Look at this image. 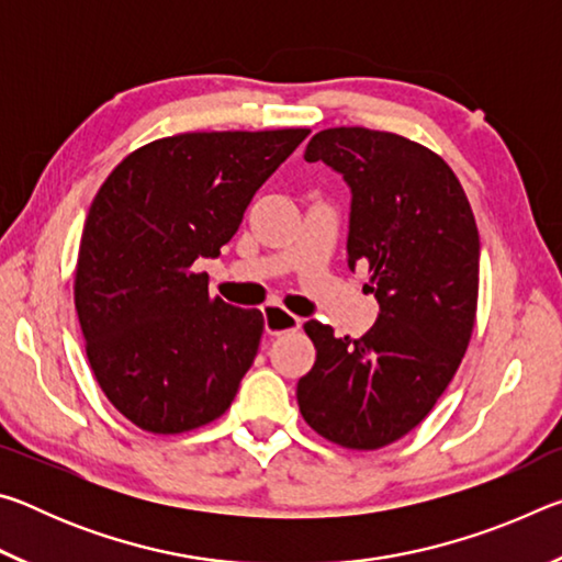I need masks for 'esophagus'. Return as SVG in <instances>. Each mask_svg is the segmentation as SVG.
Here are the masks:
<instances>
[{
  "instance_id": "esophagus-1",
  "label": "esophagus",
  "mask_w": 562,
  "mask_h": 562,
  "mask_svg": "<svg viewBox=\"0 0 562 562\" xmlns=\"http://www.w3.org/2000/svg\"><path fill=\"white\" fill-rule=\"evenodd\" d=\"M262 315H265V331L272 337L300 329L302 325V319L297 315H292V312L280 307V304H268V307H262Z\"/></svg>"
}]
</instances>
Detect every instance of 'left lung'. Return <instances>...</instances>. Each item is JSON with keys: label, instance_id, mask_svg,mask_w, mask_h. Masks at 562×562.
I'll return each instance as SVG.
<instances>
[{"label": "left lung", "instance_id": "obj_1", "mask_svg": "<svg viewBox=\"0 0 562 562\" xmlns=\"http://www.w3.org/2000/svg\"><path fill=\"white\" fill-rule=\"evenodd\" d=\"M304 160L327 164L351 190L347 262L369 265L379 317L359 339L304 325L317 359L297 404L327 441L374 451L422 424L461 364L479 302V227L443 158L396 133L319 131Z\"/></svg>", "mask_w": 562, "mask_h": 562}]
</instances>
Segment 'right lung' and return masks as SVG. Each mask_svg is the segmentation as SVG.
Returning <instances> with one entry per match:
<instances>
[{"instance_id":"right-lung-1","label":"right lung","mask_w":562,"mask_h":562,"mask_svg":"<svg viewBox=\"0 0 562 562\" xmlns=\"http://www.w3.org/2000/svg\"><path fill=\"white\" fill-rule=\"evenodd\" d=\"M307 133H178L133 150L93 198L74 302L93 376L144 431L198 429L233 404L265 319L211 297L193 262L221 255Z\"/></svg>"}]
</instances>
